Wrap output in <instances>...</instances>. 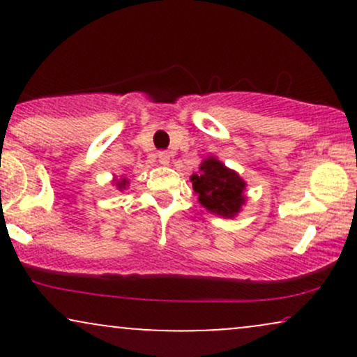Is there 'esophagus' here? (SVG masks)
<instances>
[{
    "label": "esophagus",
    "mask_w": 357,
    "mask_h": 357,
    "mask_svg": "<svg viewBox=\"0 0 357 357\" xmlns=\"http://www.w3.org/2000/svg\"><path fill=\"white\" fill-rule=\"evenodd\" d=\"M158 158H159V162H161V165H169L171 154L167 153V151H159Z\"/></svg>",
    "instance_id": "esophagus-1"
}]
</instances>
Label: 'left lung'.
I'll return each instance as SVG.
<instances>
[{"instance_id":"obj_1","label":"left lung","mask_w":357,"mask_h":357,"mask_svg":"<svg viewBox=\"0 0 357 357\" xmlns=\"http://www.w3.org/2000/svg\"><path fill=\"white\" fill-rule=\"evenodd\" d=\"M191 183L199 203L215 215L233 218L245 204L247 184L216 158L204 159L199 173L191 176Z\"/></svg>"}]
</instances>
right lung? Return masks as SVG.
Returning a JSON list of instances; mask_svg holds the SVG:
<instances>
[{"mask_svg": "<svg viewBox=\"0 0 357 357\" xmlns=\"http://www.w3.org/2000/svg\"><path fill=\"white\" fill-rule=\"evenodd\" d=\"M127 184H129V181H127V179H121V181H117V179H116V186H117L121 191L126 190Z\"/></svg>", "mask_w": 357, "mask_h": 357, "instance_id": "obj_1", "label": "right lung"}]
</instances>
